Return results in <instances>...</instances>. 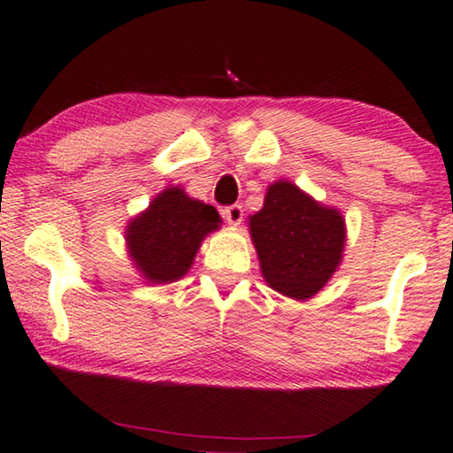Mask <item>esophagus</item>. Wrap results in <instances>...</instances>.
<instances>
[{
  "instance_id": "obj_1",
  "label": "esophagus",
  "mask_w": 453,
  "mask_h": 453,
  "mask_svg": "<svg viewBox=\"0 0 453 453\" xmlns=\"http://www.w3.org/2000/svg\"><path fill=\"white\" fill-rule=\"evenodd\" d=\"M222 214H225V219H226L228 225L237 226V225H241V220H242V206L241 204L226 206L225 211H222Z\"/></svg>"
}]
</instances>
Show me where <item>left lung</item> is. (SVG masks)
Instances as JSON below:
<instances>
[{
  "label": "left lung",
  "mask_w": 453,
  "mask_h": 453,
  "mask_svg": "<svg viewBox=\"0 0 453 453\" xmlns=\"http://www.w3.org/2000/svg\"><path fill=\"white\" fill-rule=\"evenodd\" d=\"M249 234L265 284L300 303L339 270L347 241L341 211L288 180L270 183L261 211L249 216Z\"/></svg>",
  "instance_id": "left-lung-1"
}]
</instances>
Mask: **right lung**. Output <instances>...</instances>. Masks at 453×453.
<instances>
[{
	"label": "right lung",
	"mask_w": 453,
	"mask_h": 453,
	"mask_svg": "<svg viewBox=\"0 0 453 453\" xmlns=\"http://www.w3.org/2000/svg\"><path fill=\"white\" fill-rule=\"evenodd\" d=\"M220 225L214 206L189 198L180 186H167L128 220L124 241L130 261L147 284H172L189 272L202 241Z\"/></svg>",
	"instance_id": "right-lung-1"
}]
</instances>
